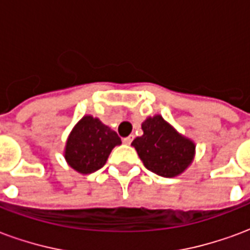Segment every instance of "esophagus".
<instances>
[{
    "label": "esophagus",
    "instance_id": "34e87169",
    "mask_svg": "<svg viewBox=\"0 0 250 250\" xmlns=\"http://www.w3.org/2000/svg\"><path fill=\"white\" fill-rule=\"evenodd\" d=\"M132 139H134V136H127V138L123 139V143H125V145H131Z\"/></svg>",
    "mask_w": 250,
    "mask_h": 250
}]
</instances>
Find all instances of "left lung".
<instances>
[{
    "instance_id": "8db88e82",
    "label": "left lung",
    "mask_w": 250,
    "mask_h": 250,
    "mask_svg": "<svg viewBox=\"0 0 250 250\" xmlns=\"http://www.w3.org/2000/svg\"><path fill=\"white\" fill-rule=\"evenodd\" d=\"M143 135L131 146L135 147L143 165L152 173L165 178H174L193 163L195 143L174 128L162 115L148 116L142 123Z\"/></svg>"
}]
</instances>
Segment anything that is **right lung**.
<instances>
[{"mask_svg":"<svg viewBox=\"0 0 250 250\" xmlns=\"http://www.w3.org/2000/svg\"><path fill=\"white\" fill-rule=\"evenodd\" d=\"M119 145L122 141L111 127L92 115H84L66 138L64 158L75 171L91 174L103 167L112 148Z\"/></svg>","mask_w":250,"mask_h":250,"instance_id":"1","label":"right lung"}]
</instances>
